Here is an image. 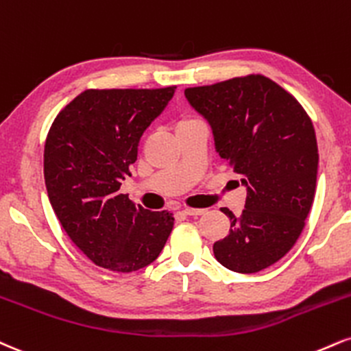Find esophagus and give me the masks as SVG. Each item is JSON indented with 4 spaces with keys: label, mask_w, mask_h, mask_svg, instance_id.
Returning a JSON list of instances; mask_svg holds the SVG:
<instances>
[{
    "label": "esophagus",
    "mask_w": 351,
    "mask_h": 351,
    "mask_svg": "<svg viewBox=\"0 0 351 351\" xmlns=\"http://www.w3.org/2000/svg\"><path fill=\"white\" fill-rule=\"evenodd\" d=\"M206 210L204 209H191V208H186L183 209V214H186V216H193V217H197V216H202Z\"/></svg>",
    "instance_id": "esophagus-1"
}]
</instances>
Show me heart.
I'll return each instance as SVG.
<instances>
[{
    "mask_svg": "<svg viewBox=\"0 0 351 351\" xmlns=\"http://www.w3.org/2000/svg\"><path fill=\"white\" fill-rule=\"evenodd\" d=\"M191 122H196V119H191V117H184V119H181V121L178 122V125H176V129H178V128H183V125L191 124Z\"/></svg>",
    "mask_w": 351,
    "mask_h": 351,
    "instance_id": "obj_1",
    "label": "heart"
}]
</instances>
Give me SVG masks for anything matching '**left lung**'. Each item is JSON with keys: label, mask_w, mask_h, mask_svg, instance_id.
<instances>
[{"label": "left lung", "mask_w": 351, "mask_h": 351, "mask_svg": "<svg viewBox=\"0 0 351 351\" xmlns=\"http://www.w3.org/2000/svg\"><path fill=\"white\" fill-rule=\"evenodd\" d=\"M184 96L247 189L242 216L222 209L230 230L214 243V255L237 273L271 267L296 243L314 201L319 150L311 117L263 75L186 88Z\"/></svg>", "instance_id": "8db88e82"}]
</instances>
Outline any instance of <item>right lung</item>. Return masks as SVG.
Returning <instances> with one entry per match:
<instances>
[{"mask_svg":"<svg viewBox=\"0 0 351 351\" xmlns=\"http://www.w3.org/2000/svg\"><path fill=\"white\" fill-rule=\"evenodd\" d=\"M175 86L86 90L55 117L44 150L50 204L73 243L93 263L130 273L149 267L173 229L167 210H149L121 194L142 134Z\"/></svg>","mask_w":351,"mask_h":351,"instance_id":"1","label":"right lung"}]
</instances>
